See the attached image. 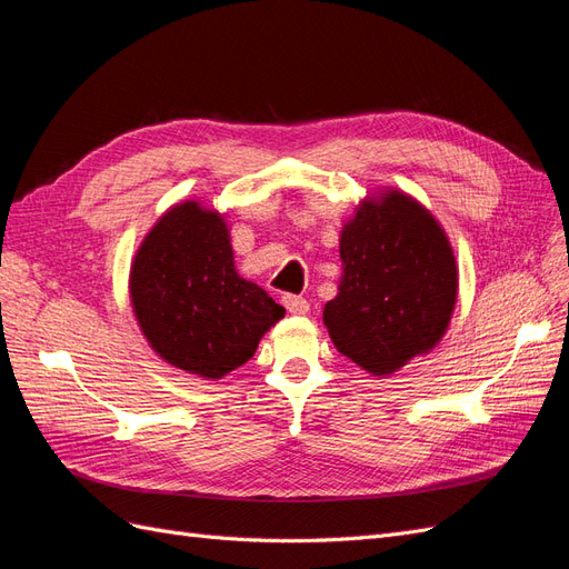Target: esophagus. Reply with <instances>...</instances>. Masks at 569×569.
Returning a JSON list of instances; mask_svg holds the SVG:
<instances>
[{
  "instance_id": "1",
  "label": "esophagus",
  "mask_w": 569,
  "mask_h": 569,
  "mask_svg": "<svg viewBox=\"0 0 569 569\" xmlns=\"http://www.w3.org/2000/svg\"><path fill=\"white\" fill-rule=\"evenodd\" d=\"M282 303H284V308L289 313H295V316H303V313H308V301L303 299V297H297V295H284L282 297Z\"/></svg>"
}]
</instances>
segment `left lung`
<instances>
[{"instance_id":"left-lung-1","label":"left lung","mask_w":569,"mask_h":569,"mask_svg":"<svg viewBox=\"0 0 569 569\" xmlns=\"http://www.w3.org/2000/svg\"><path fill=\"white\" fill-rule=\"evenodd\" d=\"M339 291L322 320L341 356L372 375L427 353L449 327L458 268L439 222L403 192L370 197L339 239Z\"/></svg>"}]
</instances>
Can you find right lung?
<instances>
[{"mask_svg": "<svg viewBox=\"0 0 569 569\" xmlns=\"http://www.w3.org/2000/svg\"><path fill=\"white\" fill-rule=\"evenodd\" d=\"M130 299L151 349L209 380L244 366L284 316L266 289L239 278L226 220L197 201L173 206L144 237Z\"/></svg>", "mask_w": 569, "mask_h": 569, "instance_id": "add662e5", "label": "right lung"}]
</instances>
